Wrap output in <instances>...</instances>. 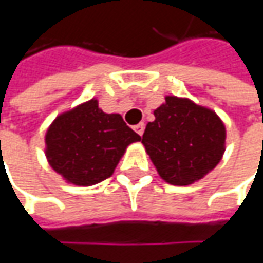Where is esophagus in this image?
I'll return each mask as SVG.
<instances>
[{"label":"esophagus","instance_id":"esophagus-1","mask_svg":"<svg viewBox=\"0 0 263 263\" xmlns=\"http://www.w3.org/2000/svg\"><path fill=\"white\" fill-rule=\"evenodd\" d=\"M133 128H135V132H136L139 136H142L143 132H145V123H139V124H136Z\"/></svg>","mask_w":263,"mask_h":263}]
</instances>
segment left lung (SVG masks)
I'll return each instance as SVG.
<instances>
[{"label": "left lung", "mask_w": 263, "mask_h": 263, "mask_svg": "<svg viewBox=\"0 0 263 263\" xmlns=\"http://www.w3.org/2000/svg\"><path fill=\"white\" fill-rule=\"evenodd\" d=\"M154 116L142 143L162 180L187 186L217 167L226 151V126L212 109L165 96Z\"/></svg>", "instance_id": "obj_1"}]
</instances>
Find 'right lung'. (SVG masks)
Segmentation results:
<instances>
[{"mask_svg": "<svg viewBox=\"0 0 263 263\" xmlns=\"http://www.w3.org/2000/svg\"><path fill=\"white\" fill-rule=\"evenodd\" d=\"M139 140L123 117L106 114L90 99L52 121L45 135V155L67 183L93 186L112 176L127 146Z\"/></svg>", "mask_w": 263, "mask_h": 263, "instance_id": "1", "label": "right lung"}]
</instances>
